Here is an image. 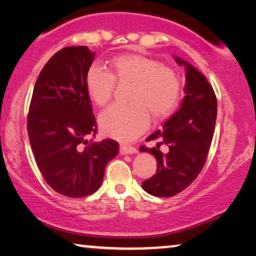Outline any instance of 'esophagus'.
Masks as SVG:
<instances>
[{"mask_svg": "<svg viewBox=\"0 0 256 256\" xmlns=\"http://www.w3.org/2000/svg\"><path fill=\"white\" fill-rule=\"evenodd\" d=\"M138 150L130 145H120V154H134L137 153Z\"/></svg>", "mask_w": 256, "mask_h": 256, "instance_id": "34e87169", "label": "esophagus"}]
</instances>
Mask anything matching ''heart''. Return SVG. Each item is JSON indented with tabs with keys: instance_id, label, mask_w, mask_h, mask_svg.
<instances>
[{
	"instance_id": "1",
	"label": "heart",
	"mask_w": 256,
	"mask_h": 256,
	"mask_svg": "<svg viewBox=\"0 0 256 256\" xmlns=\"http://www.w3.org/2000/svg\"><path fill=\"white\" fill-rule=\"evenodd\" d=\"M110 72L90 66L85 74L88 96L98 106L111 100L114 82L131 83L128 105H111L100 116L105 134L119 140H132L142 134L154 119L168 116L178 105L182 80L178 72L156 60L137 54H120L108 62Z\"/></svg>"
}]
</instances>
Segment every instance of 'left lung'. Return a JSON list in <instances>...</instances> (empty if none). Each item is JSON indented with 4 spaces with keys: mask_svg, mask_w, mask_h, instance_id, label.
I'll return each mask as SVG.
<instances>
[{
    "mask_svg": "<svg viewBox=\"0 0 256 256\" xmlns=\"http://www.w3.org/2000/svg\"><path fill=\"white\" fill-rule=\"evenodd\" d=\"M174 60L185 68V97L179 110L148 138L158 139V144L140 148L156 159V173L142 184L154 196H173L194 182L205 165L216 128L218 104L212 85L192 64L180 57Z\"/></svg>",
    "mask_w": 256,
    "mask_h": 256,
    "instance_id": "left-lung-1",
    "label": "left lung"
}]
</instances>
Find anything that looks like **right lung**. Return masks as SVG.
Returning <instances> with one entry per match:
<instances>
[{"instance_id":"right-lung-1","label":"right lung","mask_w":256,"mask_h":256,"mask_svg":"<svg viewBox=\"0 0 256 256\" xmlns=\"http://www.w3.org/2000/svg\"><path fill=\"white\" fill-rule=\"evenodd\" d=\"M94 52L66 46L54 54L37 77L28 114V134L40 173L51 188L69 198L96 192L106 164L118 154L112 139L88 140L97 132L85 74Z\"/></svg>"}]
</instances>
